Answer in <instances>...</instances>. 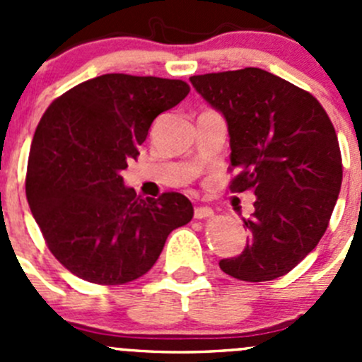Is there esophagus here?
I'll return each instance as SVG.
<instances>
[{"label":"esophagus","mask_w":362,"mask_h":362,"mask_svg":"<svg viewBox=\"0 0 362 362\" xmlns=\"http://www.w3.org/2000/svg\"><path fill=\"white\" fill-rule=\"evenodd\" d=\"M214 215V210L210 206H196L194 208V217L196 218H206Z\"/></svg>","instance_id":"34e87169"}]
</instances>
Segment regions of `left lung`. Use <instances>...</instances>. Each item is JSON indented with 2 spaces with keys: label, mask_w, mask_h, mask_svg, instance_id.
Instances as JSON below:
<instances>
[{
  "label": "left lung",
  "mask_w": 362,
  "mask_h": 362,
  "mask_svg": "<svg viewBox=\"0 0 362 362\" xmlns=\"http://www.w3.org/2000/svg\"><path fill=\"white\" fill-rule=\"evenodd\" d=\"M191 83L228 122L229 191L255 194L243 218L247 247L218 266L245 282L284 276L315 249L337 204L343 166L333 122L312 94L261 68Z\"/></svg>",
  "instance_id": "1"
}]
</instances>
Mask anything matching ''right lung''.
<instances>
[{"instance_id": "right-lung-1", "label": "right lung", "mask_w": 362, "mask_h": 362, "mask_svg": "<svg viewBox=\"0 0 362 362\" xmlns=\"http://www.w3.org/2000/svg\"><path fill=\"white\" fill-rule=\"evenodd\" d=\"M189 90L184 80L108 73L66 90L40 119L25 196L49 250L78 279L101 286L140 279L168 235L194 215L180 192L141 198L120 175L156 117Z\"/></svg>"}]
</instances>
